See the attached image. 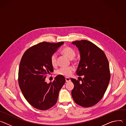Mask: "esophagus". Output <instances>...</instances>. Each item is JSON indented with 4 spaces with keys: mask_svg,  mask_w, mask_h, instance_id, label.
<instances>
[{
    "mask_svg": "<svg viewBox=\"0 0 126 126\" xmlns=\"http://www.w3.org/2000/svg\"><path fill=\"white\" fill-rule=\"evenodd\" d=\"M65 79L66 82H68V81H71V79H69V78H67V77H66Z\"/></svg>",
    "mask_w": 126,
    "mask_h": 126,
    "instance_id": "34e87169",
    "label": "esophagus"
}]
</instances>
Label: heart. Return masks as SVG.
Masks as SVG:
<instances>
[{
	"label": "heart",
	"instance_id": "b5f03b06",
	"mask_svg": "<svg viewBox=\"0 0 126 126\" xmlns=\"http://www.w3.org/2000/svg\"><path fill=\"white\" fill-rule=\"evenodd\" d=\"M62 53L65 55L69 59H73L76 56V52L74 49L69 47H64L61 50ZM50 62L53 66H55L57 64V54L56 53H53L50 57ZM74 71V68L73 66H68L61 67L57 71V74L65 77L70 76Z\"/></svg>",
	"mask_w": 126,
	"mask_h": 126
}]
</instances>
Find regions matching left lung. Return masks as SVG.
<instances>
[{
  "mask_svg": "<svg viewBox=\"0 0 126 126\" xmlns=\"http://www.w3.org/2000/svg\"><path fill=\"white\" fill-rule=\"evenodd\" d=\"M72 44L80 54L77 74L84 77L80 82L71 79L74 85L72 95L78 105L90 107L102 99L107 90L110 77L109 62L104 51L92 42L81 40Z\"/></svg>",
  "mask_w": 126,
  "mask_h": 126,
  "instance_id": "left-lung-1",
  "label": "left lung"
}]
</instances>
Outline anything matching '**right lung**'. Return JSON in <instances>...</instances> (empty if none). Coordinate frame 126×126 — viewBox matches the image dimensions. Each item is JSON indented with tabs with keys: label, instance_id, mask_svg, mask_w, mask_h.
<instances>
[{
	"label": "right lung",
	"instance_id": "right-lung-1",
	"mask_svg": "<svg viewBox=\"0 0 126 126\" xmlns=\"http://www.w3.org/2000/svg\"><path fill=\"white\" fill-rule=\"evenodd\" d=\"M64 44L43 42L27 49L23 54L18 70V84L25 99L34 108L47 110L57 102L59 93L65 82L58 75L47 83V74L53 71L51 55Z\"/></svg>",
	"mask_w": 126,
	"mask_h": 126
}]
</instances>
